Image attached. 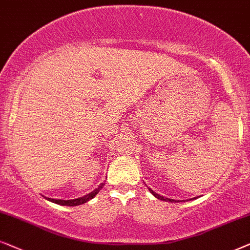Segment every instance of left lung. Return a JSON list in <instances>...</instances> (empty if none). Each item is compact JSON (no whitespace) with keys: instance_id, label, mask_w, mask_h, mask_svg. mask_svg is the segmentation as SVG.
I'll return each instance as SVG.
<instances>
[{"instance_id":"left-lung-1","label":"left lung","mask_w":250,"mask_h":250,"mask_svg":"<svg viewBox=\"0 0 250 250\" xmlns=\"http://www.w3.org/2000/svg\"><path fill=\"white\" fill-rule=\"evenodd\" d=\"M148 189H149V192H151L152 194L154 195L155 198L160 199V200H162V201H167V202H168V201H169V202H174V201H175L174 199H168V198H166V197H162V195H160V194H158V193H155L154 191H153V189H151L149 188H148Z\"/></svg>"}]
</instances>
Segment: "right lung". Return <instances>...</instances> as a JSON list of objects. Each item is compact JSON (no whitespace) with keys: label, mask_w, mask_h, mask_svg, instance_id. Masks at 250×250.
<instances>
[{"label":"right lung","mask_w":250,"mask_h":250,"mask_svg":"<svg viewBox=\"0 0 250 250\" xmlns=\"http://www.w3.org/2000/svg\"><path fill=\"white\" fill-rule=\"evenodd\" d=\"M105 185V183H102L101 185L98 186L97 188L94 189L91 193H89V194L84 195V197H81V198H78V199H73V200H57V199H51V198H45L46 200L53 202V204H57V205H62V206H69V207H73V206H79V205H83L85 204V202H88L89 200H91V199H94L96 195H97V193L101 191L103 188V186Z\"/></svg>","instance_id":"right-lung-1"}]
</instances>
